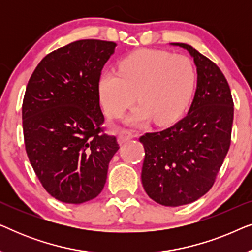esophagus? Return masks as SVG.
<instances>
[{"instance_id":"esophagus-1","label":"esophagus","mask_w":252,"mask_h":252,"mask_svg":"<svg viewBox=\"0 0 252 252\" xmlns=\"http://www.w3.org/2000/svg\"><path fill=\"white\" fill-rule=\"evenodd\" d=\"M117 135H118V142L120 144L125 143L126 141H128L134 137V134L130 132V130L125 129V128L117 130Z\"/></svg>"}]
</instances>
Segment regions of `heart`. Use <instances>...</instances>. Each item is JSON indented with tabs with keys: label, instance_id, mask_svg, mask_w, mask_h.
I'll return each mask as SVG.
<instances>
[{
	"label": "heart",
	"instance_id": "heart-1",
	"mask_svg": "<svg viewBox=\"0 0 252 252\" xmlns=\"http://www.w3.org/2000/svg\"><path fill=\"white\" fill-rule=\"evenodd\" d=\"M196 71L185 55L163 50H139L123 58L119 71L103 72L99 95L106 115L118 118L136 98L141 104L128 122H173L185 111L194 94Z\"/></svg>",
	"mask_w": 252,
	"mask_h": 252
}]
</instances>
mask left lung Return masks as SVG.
Segmentation results:
<instances>
[{
	"label": "left lung",
	"instance_id": "obj_1",
	"mask_svg": "<svg viewBox=\"0 0 252 252\" xmlns=\"http://www.w3.org/2000/svg\"><path fill=\"white\" fill-rule=\"evenodd\" d=\"M197 88L184 118L159 132L140 136L144 148L143 188L155 202L180 206L197 201L216 182L232 141L234 102L220 68L195 48Z\"/></svg>",
	"mask_w": 252,
	"mask_h": 252
}]
</instances>
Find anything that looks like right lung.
<instances>
[{"label":"right lung","instance_id":"add662e5","mask_svg":"<svg viewBox=\"0 0 252 252\" xmlns=\"http://www.w3.org/2000/svg\"><path fill=\"white\" fill-rule=\"evenodd\" d=\"M116 43L79 40L37 64L23 101L26 154L42 187L58 201L81 204L103 190L119 149L104 132L99 78Z\"/></svg>","mask_w":252,"mask_h":252}]
</instances>
